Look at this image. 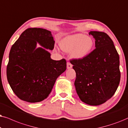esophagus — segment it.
<instances>
[{
    "instance_id": "1",
    "label": "esophagus",
    "mask_w": 128,
    "mask_h": 128,
    "mask_svg": "<svg viewBox=\"0 0 128 128\" xmlns=\"http://www.w3.org/2000/svg\"><path fill=\"white\" fill-rule=\"evenodd\" d=\"M72 65L71 64L70 62H67V68L68 69L71 68H72Z\"/></svg>"
}]
</instances>
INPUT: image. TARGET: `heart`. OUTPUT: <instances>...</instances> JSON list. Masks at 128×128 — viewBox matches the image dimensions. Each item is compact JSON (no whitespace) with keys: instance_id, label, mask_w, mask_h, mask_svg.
<instances>
[{"instance_id":"b5f03b06","label":"heart","mask_w":128,"mask_h":128,"mask_svg":"<svg viewBox=\"0 0 128 128\" xmlns=\"http://www.w3.org/2000/svg\"><path fill=\"white\" fill-rule=\"evenodd\" d=\"M61 48L66 52H72L71 55L76 59L86 57L93 47V41L83 34L68 36L61 41Z\"/></svg>"}]
</instances>
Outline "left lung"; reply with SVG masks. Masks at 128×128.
Segmentation results:
<instances>
[{"instance_id": "1", "label": "left lung", "mask_w": 128, "mask_h": 128, "mask_svg": "<svg viewBox=\"0 0 128 128\" xmlns=\"http://www.w3.org/2000/svg\"><path fill=\"white\" fill-rule=\"evenodd\" d=\"M95 40V48L82 59L70 60L76 71L74 85L82 101L99 105L110 100L120 79V57L113 41L104 32L89 33Z\"/></svg>"}]
</instances>
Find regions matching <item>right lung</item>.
<instances>
[{"instance_id":"1","label":"right lung","mask_w":128,"mask_h":128,"mask_svg":"<svg viewBox=\"0 0 128 128\" xmlns=\"http://www.w3.org/2000/svg\"><path fill=\"white\" fill-rule=\"evenodd\" d=\"M37 42L51 50L55 42L48 30L27 28L12 46L7 66V78L13 92L28 102L47 98L56 79L67 67L64 58L53 60L47 51L41 47L36 48Z\"/></svg>"}]
</instances>
